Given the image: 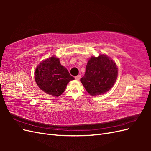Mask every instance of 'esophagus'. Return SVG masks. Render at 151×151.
I'll use <instances>...</instances> for the list:
<instances>
[{"mask_svg": "<svg viewBox=\"0 0 151 151\" xmlns=\"http://www.w3.org/2000/svg\"><path fill=\"white\" fill-rule=\"evenodd\" d=\"M75 79H76V80H79V79H81V76H80V75H78V76H76V77H75Z\"/></svg>", "mask_w": 151, "mask_h": 151, "instance_id": "esophagus-1", "label": "esophagus"}]
</instances>
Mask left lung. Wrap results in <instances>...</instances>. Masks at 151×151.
<instances>
[{
    "label": "left lung",
    "mask_w": 151,
    "mask_h": 151,
    "mask_svg": "<svg viewBox=\"0 0 151 151\" xmlns=\"http://www.w3.org/2000/svg\"><path fill=\"white\" fill-rule=\"evenodd\" d=\"M118 68L112 59L104 54L92 56L87 63L86 72L81 82L91 96L106 93L115 83Z\"/></svg>",
    "instance_id": "obj_1"
}]
</instances>
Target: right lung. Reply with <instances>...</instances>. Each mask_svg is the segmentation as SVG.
I'll return each mask as SVG.
<instances>
[{"mask_svg": "<svg viewBox=\"0 0 151 151\" xmlns=\"http://www.w3.org/2000/svg\"><path fill=\"white\" fill-rule=\"evenodd\" d=\"M35 79L39 88L45 93L58 97L64 92L67 84L74 78L65 67L61 65L59 58L52 56L37 66Z\"/></svg>", "mask_w": 151, "mask_h": 151, "instance_id": "obj_1", "label": "right lung"}]
</instances>
